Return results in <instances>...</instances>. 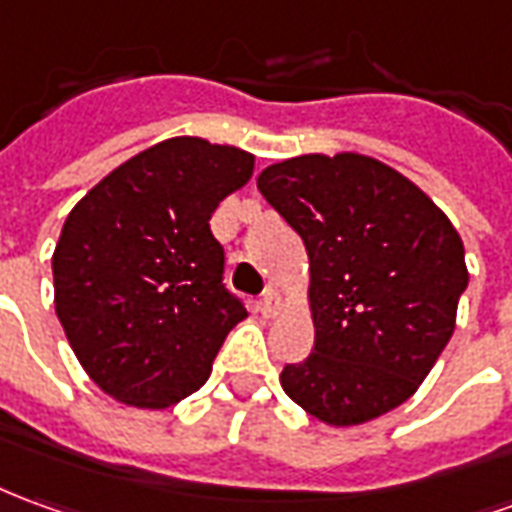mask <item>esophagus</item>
<instances>
[{"label": "esophagus", "instance_id": "1", "mask_svg": "<svg viewBox=\"0 0 512 512\" xmlns=\"http://www.w3.org/2000/svg\"><path fill=\"white\" fill-rule=\"evenodd\" d=\"M260 307H263V313H266V316H274V313L280 310V307H282V296H280V293H277V288H266V291H263Z\"/></svg>", "mask_w": 512, "mask_h": 512}]
</instances>
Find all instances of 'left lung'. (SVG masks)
Wrapping results in <instances>:
<instances>
[{
  "label": "left lung",
  "instance_id": "obj_1",
  "mask_svg": "<svg viewBox=\"0 0 512 512\" xmlns=\"http://www.w3.org/2000/svg\"><path fill=\"white\" fill-rule=\"evenodd\" d=\"M310 257L313 355L282 388L332 427L407 402L455 332L463 241L430 196L366 155H302L257 177Z\"/></svg>",
  "mask_w": 512,
  "mask_h": 512
}]
</instances>
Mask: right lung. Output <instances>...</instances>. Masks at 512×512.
I'll return each mask as SVG.
<instances>
[{
	"label": "right lung",
	"instance_id": "obj_1",
	"mask_svg": "<svg viewBox=\"0 0 512 512\" xmlns=\"http://www.w3.org/2000/svg\"><path fill=\"white\" fill-rule=\"evenodd\" d=\"M255 157L202 138L144 149L82 196L52 257L55 310L88 377L135 407H169L210 377L246 316L210 232Z\"/></svg>",
	"mask_w": 512,
	"mask_h": 512
}]
</instances>
